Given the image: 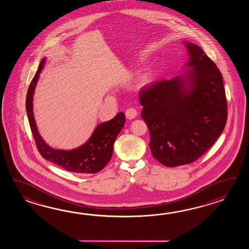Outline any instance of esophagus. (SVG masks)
<instances>
[{"label": "esophagus", "instance_id": "obj_1", "mask_svg": "<svg viewBox=\"0 0 249 249\" xmlns=\"http://www.w3.org/2000/svg\"><path fill=\"white\" fill-rule=\"evenodd\" d=\"M125 117H126L127 119H133V118H135V117H137V111L134 109V108H128L126 109V111H125Z\"/></svg>", "mask_w": 249, "mask_h": 249}]
</instances>
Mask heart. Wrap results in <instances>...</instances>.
Listing matches in <instances>:
<instances>
[{
  "instance_id": "heart-1",
  "label": "heart",
  "mask_w": 249,
  "mask_h": 249,
  "mask_svg": "<svg viewBox=\"0 0 249 249\" xmlns=\"http://www.w3.org/2000/svg\"><path fill=\"white\" fill-rule=\"evenodd\" d=\"M150 82V75L148 74H144L140 77L139 79V84L141 85H148V83Z\"/></svg>"
}]
</instances>
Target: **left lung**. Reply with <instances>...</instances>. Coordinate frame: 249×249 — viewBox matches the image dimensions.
Returning <instances> with one entry per match:
<instances>
[{
    "label": "left lung",
    "instance_id": "obj_1",
    "mask_svg": "<svg viewBox=\"0 0 249 249\" xmlns=\"http://www.w3.org/2000/svg\"><path fill=\"white\" fill-rule=\"evenodd\" d=\"M189 71L140 93L154 158L168 167L191 164L220 137L227 121L223 80L201 48L184 41Z\"/></svg>",
    "mask_w": 249,
    "mask_h": 249
}]
</instances>
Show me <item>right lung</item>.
Listing matches in <instances>:
<instances>
[{"label": "right lung", "instance_id": "obj_1", "mask_svg": "<svg viewBox=\"0 0 249 249\" xmlns=\"http://www.w3.org/2000/svg\"><path fill=\"white\" fill-rule=\"evenodd\" d=\"M45 61L46 58H42L29 85L26 100L27 117L38 150L42 158L67 171L77 174H96L103 169L111 159L115 141L124 126V114L119 112L111 120L98 124L88 141L78 148L70 150L52 148L38 132L33 110L34 93Z\"/></svg>", "mask_w": 249, "mask_h": 249}]
</instances>
